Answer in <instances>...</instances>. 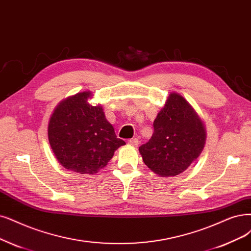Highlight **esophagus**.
Masks as SVG:
<instances>
[{"label": "esophagus", "instance_id": "1", "mask_svg": "<svg viewBox=\"0 0 251 251\" xmlns=\"http://www.w3.org/2000/svg\"><path fill=\"white\" fill-rule=\"evenodd\" d=\"M128 144L133 147H137L138 144H140V141H138V138H131V140L128 141Z\"/></svg>", "mask_w": 251, "mask_h": 251}]
</instances>
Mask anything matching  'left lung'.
Wrapping results in <instances>:
<instances>
[{
	"label": "left lung",
	"instance_id": "1",
	"mask_svg": "<svg viewBox=\"0 0 251 251\" xmlns=\"http://www.w3.org/2000/svg\"><path fill=\"white\" fill-rule=\"evenodd\" d=\"M150 141L140 147L148 168L163 177L183 173L202 151L206 141L203 124L188 102L172 93L157 115Z\"/></svg>",
	"mask_w": 251,
	"mask_h": 251
}]
</instances>
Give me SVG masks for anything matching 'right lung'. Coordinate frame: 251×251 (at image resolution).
I'll return each mask as SVG.
<instances>
[{
  "label": "right lung",
  "instance_id": "obj_1",
  "mask_svg": "<svg viewBox=\"0 0 251 251\" xmlns=\"http://www.w3.org/2000/svg\"><path fill=\"white\" fill-rule=\"evenodd\" d=\"M90 92L62 101L49 124V140L59 162L78 174H95L126 143L118 138L101 106L88 103Z\"/></svg>",
  "mask_w": 251,
  "mask_h": 251
}]
</instances>
